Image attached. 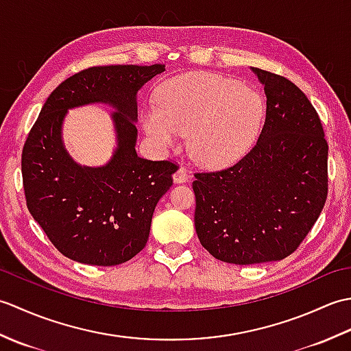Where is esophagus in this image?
Wrapping results in <instances>:
<instances>
[{"instance_id":"34e87169","label":"esophagus","mask_w":351,"mask_h":351,"mask_svg":"<svg viewBox=\"0 0 351 351\" xmlns=\"http://www.w3.org/2000/svg\"><path fill=\"white\" fill-rule=\"evenodd\" d=\"M189 180H190V175L187 173V170H185L184 167H180L175 171V175H173V182L175 184H184V182H187Z\"/></svg>"}]
</instances>
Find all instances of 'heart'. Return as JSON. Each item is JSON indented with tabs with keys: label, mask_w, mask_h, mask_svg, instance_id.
Masks as SVG:
<instances>
[{
	"label": "heart",
	"mask_w": 351,
	"mask_h": 351,
	"mask_svg": "<svg viewBox=\"0 0 351 351\" xmlns=\"http://www.w3.org/2000/svg\"><path fill=\"white\" fill-rule=\"evenodd\" d=\"M265 114L261 95L249 86L208 72L167 80L156 92V106L141 111V125L158 151L187 136L191 160L206 169L237 162L256 140Z\"/></svg>",
	"instance_id": "1"
}]
</instances>
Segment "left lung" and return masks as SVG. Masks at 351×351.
<instances>
[{"label":"left lung","mask_w":351,"mask_h":351,"mask_svg":"<svg viewBox=\"0 0 351 351\" xmlns=\"http://www.w3.org/2000/svg\"><path fill=\"white\" fill-rule=\"evenodd\" d=\"M264 87L265 122L255 147L235 166L196 173L195 226L223 263L280 261L308 235L327 197V141L299 87L250 68Z\"/></svg>","instance_id":"left-lung-1"}]
</instances>
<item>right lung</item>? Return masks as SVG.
Here are the masks:
<instances>
[{"instance_id":"add662e5","label":"right lung","mask_w":351,"mask_h":351,"mask_svg":"<svg viewBox=\"0 0 351 351\" xmlns=\"http://www.w3.org/2000/svg\"><path fill=\"white\" fill-rule=\"evenodd\" d=\"M166 64L90 68L58 86L40 110L22 151L28 211L64 256L88 265H117L145 247L158 200L178 167L140 158L137 95ZM102 103L115 111L117 146L102 167H83L62 141L67 111Z\"/></svg>"}]
</instances>
